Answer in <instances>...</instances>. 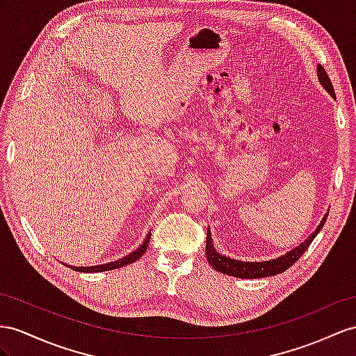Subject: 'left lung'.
Masks as SVG:
<instances>
[{
	"mask_svg": "<svg viewBox=\"0 0 356 356\" xmlns=\"http://www.w3.org/2000/svg\"><path fill=\"white\" fill-rule=\"evenodd\" d=\"M317 76L327 93H330L332 97H335V91H334L331 79H330V76H327V74L322 66H317ZM326 218H327V213L323 216V220L321 221V224H318L316 232L309 234L307 241L300 243L299 247L286 252L284 256L269 260V261H241V260H234L230 257L221 256L220 252L215 251L211 230L207 229V236H206L207 260H209V263H211V266L213 269H216L218 272H222V273H227V275L238 277V278H263V277L277 275V273L284 272L286 269H289L291 265H293V263H296L299 260V257L308 250V247L312 245V242L314 241L318 232H321L322 227L325 225Z\"/></svg>",
	"mask_w": 356,
	"mask_h": 356,
	"instance_id": "obj_1",
	"label": "left lung"
}]
</instances>
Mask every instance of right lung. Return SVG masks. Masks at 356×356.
Wrapping results in <instances>:
<instances>
[{
  "instance_id": "right-lung-1",
  "label": "right lung",
  "mask_w": 356,
  "mask_h": 356,
  "mask_svg": "<svg viewBox=\"0 0 356 356\" xmlns=\"http://www.w3.org/2000/svg\"><path fill=\"white\" fill-rule=\"evenodd\" d=\"M150 243V233L145 236L144 242L140 245L138 250L132 251L131 254H127V256H124L123 259L120 260H115V261H111V263H105V265H97V266H69L72 269H75L78 272H104V270H111V269H118V268H123L126 265H131V263L136 261L138 259L143 257V254L145 252V250H147ZM67 266V265H66Z\"/></svg>"
}]
</instances>
